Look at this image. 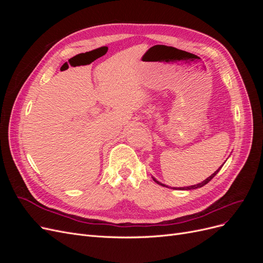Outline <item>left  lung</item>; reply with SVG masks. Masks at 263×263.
<instances>
[{
	"label": "left lung",
	"instance_id": "obj_1",
	"mask_svg": "<svg viewBox=\"0 0 263 263\" xmlns=\"http://www.w3.org/2000/svg\"><path fill=\"white\" fill-rule=\"evenodd\" d=\"M225 163V162H224ZM221 166H222V164H221ZM221 166H219V168L216 170V171H215L213 174H212V176H210L208 179H206V180H204L202 183H198V184H195V185H191V186H185V187H173V189H176V190H194V189H197V187H202V186H204L205 184H208V183L215 177V176H216V174L218 173V171L221 169ZM154 179V181L156 182V183H158V184H160V185H162V186H166V185H164V184H162V183H160V182H159V181H157L155 178H153ZM166 187H168V186H166Z\"/></svg>",
	"mask_w": 263,
	"mask_h": 263
}]
</instances>
